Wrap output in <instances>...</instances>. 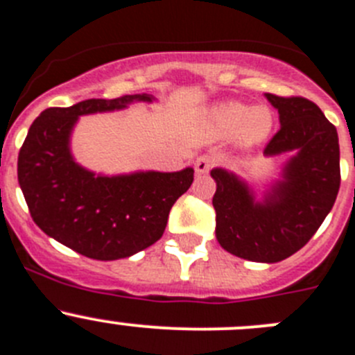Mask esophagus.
I'll return each mask as SVG.
<instances>
[{
    "mask_svg": "<svg viewBox=\"0 0 355 355\" xmlns=\"http://www.w3.org/2000/svg\"><path fill=\"white\" fill-rule=\"evenodd\" d=\"M214 158L209 157V155H200V157H197V160H195V172L197 174H205V172H209V168L214 165Z\"/></svg>",
    "mask_w": 355,
    "mask_h": 355,
    "instance_id": "1",
    "label": "esophagus"
}]
</instances>
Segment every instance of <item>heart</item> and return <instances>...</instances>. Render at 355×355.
I'll use <instances>...</instances> for the list:
<instances>
[{
  "instance_id": "heart-1",
  "label": "heart",
  "mask_w": 355,
  "mask_h": 355,
  "mask_svg": "<svg viewBox=\"0 0 355 355\" xmlns=\"http://www.w3.org/2000/svg\"><path fill=\"white\" fill-rule=\"evenodd\" d=\"M209 125L216 137H237L244 148H254L268 137L272 114L265 106H244L241 103H223L209 113Z\"/></svg>"
}]
</instances>
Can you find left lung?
Segmentation results:
<instances>
[{
    "label": "left lung",
    "instance_id": "left-lung-1",
    "mask_svg": "<svg viewBox=\"0 0 355 355\" xmlns=\"http://www.w3.org/2000/svg\"><path fill=\"white\" fill-rule=\"evenodd\" d=\"M279 111L281 130L265 157L291 155L261 198L244 178L214 167L216 239L230 254L277 263L303 248L333 209L340 190V146L335 125L312 101L265 94Z\"/></svg>",
    "mask_w": 355,
    "mask_h": 355
}]
</instances>
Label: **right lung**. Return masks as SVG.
I'll list each match as a JSON object with an SVG mask.
<instances>
[{"mask_svg":"<svg viewBox=\"0 0 355 355\" xmlns=\"http://www.w3.org/2000/svg\"><path fill=\"white\" fill-rule=\"evenodd\" d=\"M155 101L150 94L87 99L49 107L33 121L17 175L33 221L49 237L87 258L113 261L150 248L164 235L172 205L193 183V167L96 174L71 151L80 116Z\"/></svg>","mask_w":355,"mask_h":355,"instance_id":"right-lung-1","label":"right lung"}]
</instances>
